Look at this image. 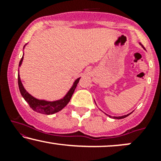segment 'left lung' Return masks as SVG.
Listing matches in <instances>:
<instances>
[{
	"label": "left lung",
	"instance_id": "left-lung-1",
	"mask_svg": "<svg viewBox=\"0 0 161 161\" xmlns=\"http://www.w3.org/2000/svg\"><path fill=\"white\" fill-rule=\"evenodd\" d=\"M140 45H141L142 46V47H143V45H142L141 43H140ZM129 114H127V115H124V116H114V119H123V118H125V117H126V116H128L129 115ZM108 116H109V115H108ZM110 116V117H111V116Z\"/></svg>",
	"mask_w": 161,
	"mask_h": 161
}]
</instances>
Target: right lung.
<instances>
[{
    "label": "right lung",
    "instance_id": "1",
    "mask_svg": "<svg viewBox=\"0 0 161 161\" xmlns=\"http://www.w3.org/2000/svg\"><path fill=\"white\" fill-rule=\"evenodd\" d=\"M23 60V56L21 58L19 61V66H20L22 64ZM79 79L80 78L77 79L73 83V86H72V88H70L69 91L67 92L65 97L64 98L58 100V101H46L44 100H38L35 98L34 97H32L30 94H29L25 91V89L24 88V87L22 84L21 80H20L19 75L18 74V85H19V88L20 93H21L22 96L23 97V98L25 100V101L29 104V107L35 111L40 113V114H53L55 113L60 111L64 107L66 106L68 103L69 102L70 99H71L72 95H73V92H74L75 88H76L77 84L79 82Z\"/></svg>",
    "mask_w": 161,
    "mask_h": 161
}]
</instances>
